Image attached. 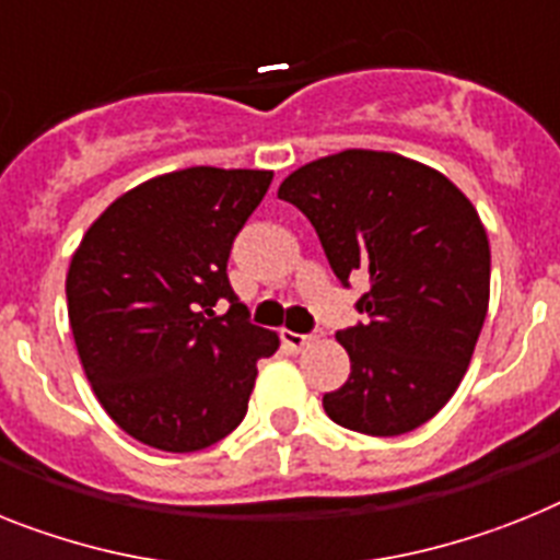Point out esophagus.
<instances>
[{"label": "esophagus", "mask_w": 560, "mask_h": 560, "mask_svg": "<svg viewBox=\"0 0 560 560\" xmlns=\"http://www.w3.org/2000/svg\"><path fill=\"white\" fill-rule=\"evenodd\" d=\"M316 336H304V332H293V330H281V345L288 347V350L299 352L310 345Z\"/></svg>", "instance_id": "obj_1"}]
</instances>
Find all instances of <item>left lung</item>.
<instances>
[{
    "label": "left lung",
    "instance_id": "1",
    "mask_svg": "<svg viewBox=\"0 0 560 560\" xmlns=\"http://www.w3.org/2000/svg\"><path fill=\"white\" fill-rule=\"evenodd\" d=\"M279 199L316 228L341 284H370L364 324L338 330L350 378L324 412L364 435L427 424L462 384L490 304V242L444 173L384 150H341L290 173Z\"/></svg>",
    "mask_w": 560,
    "mask_h": 560
}]
</instances>
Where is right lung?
Returning <instances> with one entry per match:
<instances>
[{
  "label": "right lung",
  "mask_w": 560,
  "mask_h": 560,
  "mask_svg": "<svg viewBox=\"0 0 560 560\" xmlns=\"http://www.w3.org/2000/svg\"><path fill=\"white\" fill-rule=\"evenodd\" d=\"M270 171L187 167L121 192L68 267V318L98 404L164 453H196L242 424L258 361L279 336L247 322L228 281L233 238ZM230 301L219 317L214 304Z\"/></svg>",
  "instance_id": "1"
}]
</instances>
